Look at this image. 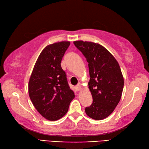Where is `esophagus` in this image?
Here are the masks:
<instances>
[{
	"instance_id": "esophagus-1",
	"label": "esophagus",
	"mask_w": 149,
	"mask_h": 149,
	"mask_svg": "<svg viewBox=\"0 0 149 149\" xmlns=\"http://www.w3.org/2000/svg\"><path fill=\"white\" fill-rule=\"evenodd\" d=\"M75 90H76V91H79V90H81V86L79 85H77V86H75Z\"/></svg>"
}]
</instances>
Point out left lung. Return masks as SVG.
<instances>
[{
  "mask_svg": "<svg viewBox=\"0 0 149 149\" xmlns=\"http://www.w3.org/2000/svg\"><path fill=\"white\" fill-rule=\"evenodd\" d=\"M74 44L88 63V86L93 102L85 108V112L90 118L101 120L114 111L121 99L124 86L121 68L103 46L83 41H75Z\"/></svg>",
  "mask_w": 149,
  "mask_h": 149,
  "instance_id": "1",
  "label": "left lung"
}]
</instances>
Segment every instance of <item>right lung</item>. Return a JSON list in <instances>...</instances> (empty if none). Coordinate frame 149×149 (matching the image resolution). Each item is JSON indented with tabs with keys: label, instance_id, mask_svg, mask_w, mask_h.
<instances>
[{
	"label": "right lung",
	"instance_id": "add662e5",
	"mask_svg": "<svg viewBox=\"0 0 149 149\" xmlns=\"http://www.w3.org/2000/svg\"><path fill=\"white\" fill-rule=\"evenodd\" d=\"M70 45V42H61L47 45L40 54L29 81V96L33 104L50 121L63 117L74 97L61 66Z\"/></svg>",
	"mask_w": 149,
	"mask_h": 149
}]
</instances>
